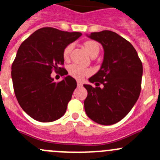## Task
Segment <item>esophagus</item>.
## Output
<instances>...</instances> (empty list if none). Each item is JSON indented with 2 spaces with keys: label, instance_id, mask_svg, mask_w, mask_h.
<instances>
[{
  "label": "esophagus",
  "instance_id": "obj_1",
  "mask_svg": "<svg viewBox=\"0 0 160 160\" xmlns=\"http://www.w3.org/2000/svg\"><path fill=\"white\" fill-rule=\"evenodd\" d=\"M83 86V83H82L81 81H77V87L81 88Z\"/></svg>",
  "mask_w": 160,
  "mask_h": 160
}]
</instances>
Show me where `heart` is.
Listing matches in <instances>:
<instances>
[{"label":"heart","instance_id":"heart-1","mask_svg":"<svg viewBox=\"0 0 160 160\" xmlns=\"http://www.w3.org/2000/svg\"><path fill=\"white\" fill-rule=\"evenodd\" d=\"M84 47H85L86 51L88 52L89 55L92 56L95 55V54H98L100 52V47L99 44L94 41H86L84 43ZM73 48L72 44H68L66 46L65 48L64 49L63 52V57L65 60H68L69 57V54L71 52L72 49ZM68 72L69 74L71 75L72 77L74 78L77 79V80H82L84 77L88 76V75L91 74V70L88 68H85L80 67V66L77 65V64H72L68 68Z\"/></svg>","mask_w":160,"mask_h":160}]
</instances>
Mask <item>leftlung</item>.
Masks as SVG:
<instances>
[{"instance_id": "left-lung-1", "label": "left lung", "mask_w": 160, "mask_h": 160, "mask_svg": "<svg viewBox=\"0 0 160 160\" xmlns=\"http://www.w3.org/2000/svg\"><path fill=\"white\" fill-rule=\"evenodd\" d=\"M87 37L100 43L104 54L100 70L88 79L96 87L83 84L88 91L84 110L96 123L114 124L128 114L137 101L143 64L132 44L114 32L104 30Z\"/></svg>"}]
</instances>
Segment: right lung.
Listing matches in <instances>:
<instances>
[{"label":"right lung","mask_w":160,"mask_h":160,"mask_svg":"<svg viewBox=\"0 0 160 160\" xmlns=\"http://www.w3.org/2000/svg\"><path fill=\"white\" fill-rule=\"evenodd\" d=\"M79 32L54 28L37 30L21 44L12 65L14 92L21 108L32 119L52 122L62 117L71 100L77 81L66 76L59 83L51 77L53 70L63 69V52L79 38Z\"/></svg>","instance_id":"add662e5"}]
</instances>
